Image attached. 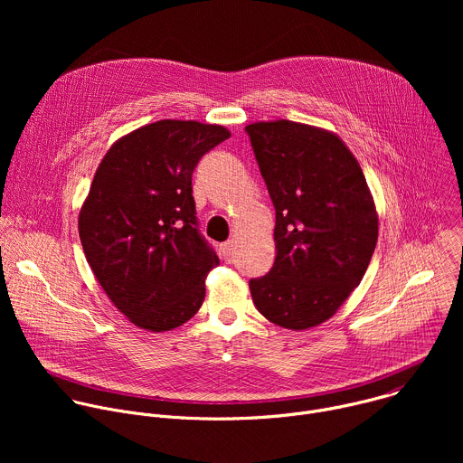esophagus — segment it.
<instances>
[{"instance_id":"34e87169","label":"esophagus","mask_w":463,"mask_h":463,"mask_svg":"<svg viewBox=\"0 0 463 463\" xmlns=\"http://www.w3.org/2000/svg\"><path fill=\"white\" fill-rule=\"evenodd\" d=\"M234 249H236V245H234V241H225V243H222L220 245V250H222V256L225 258V260H231L232 256H234Z\"/></svg>"}]
</instances>
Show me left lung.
<instances>
[{
	"mask_svg": "<svg viewBox=\"0 0 463 463\" xmlns=\"http://www.w3.org/2000/svg\"><path fill=\"white\" fill-rule=\"evenodd\" d=\"M245 131L277 213V258L249 280L252 302L282 327L318 326L359 286L377 243L364 174L329 131L291 120Z\"/></svg>",
	"mask_w": 463,
	"mask_h": 463,
	"instance_id": "left-lung-1",
	"label": "left lung"
}]
</instances>
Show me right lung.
I'll use <instances>...</instances> for the list:
<instances>
[{
	"label": "right lung",
	"instance_id": "add662e5",
	"mask_svg": "<svg viewBox=\"0 0 463 463\" xmlns=\"http://www.w3.org/2000/svg\"><path fill=\"white\" fill-rule=\"evenodd\" d=\"M195 120H157L118 139L104 156L79 216L84 254L99 284L131 322L168 332L205 300L220 260L200 231L192 174L229 139Z\"/></svg>",
	"mask_w": 463,
	"mask_h": 463
}]
</instances>
